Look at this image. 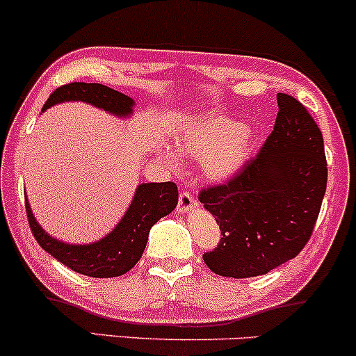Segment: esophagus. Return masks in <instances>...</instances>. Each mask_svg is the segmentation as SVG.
<instances>
[{"label":"esophagus","mask_w":356,"mask_h":356,"mask_svg":"<svg viewBox=\"0 0 356 356\" xmlns=\"http://www.w3.org/2000/svg\"><path fill=\"white\" fill-rule=\"evenodd\" d=\"M196 199L191 193H187V191H182L181 196H179V202H177V211L179 213H187V211L194 209L196 208Z\"/></svg>","instance_id":"1"}]
</instances>
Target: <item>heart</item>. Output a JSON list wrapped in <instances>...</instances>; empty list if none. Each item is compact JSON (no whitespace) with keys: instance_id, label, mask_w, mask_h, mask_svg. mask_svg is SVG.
Segmentation results:
<instances>
[{"instance_id":"1","label":"heart","mask_w":356,"mask_h":356,"mask_svg":"<svg viewBox=\"0 0 356 356\" xmlns=\"http://www.w3.org/2000/svg\"><path fill=\"white\" fill-rule=\"evenodd\" d=\"M252 140V131L238 121L208 116L186 124L175 136V147L184 157L201 160L202 172L211 181H225L245 165ZM162 157L175 165L169 150H162Z\"/></svg>"}]
</instances>
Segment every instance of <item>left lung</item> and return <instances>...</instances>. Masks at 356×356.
Wrapping results in <instances>:
<instances>
[{
    "label": "left lung",
    "instance_id": "obj_1",
    "mask_svg": "<svg viewBox=\"0 0 356 356\" xmlns=\"http://www.w3.org/2000/svg\"><path fill=\"white\" fill-rule=\"evenodd\" d=\"M275 124L259 154L228 182L199 193L221 229L202 260L233 279L264 275L306 247L326 193L323 134L296 97L277 95Z\"/></svg>",
    "mask_w": 356,
    "mask_h": 356
}]
</instances>
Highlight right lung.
Segmentation results:
<instances>
[{"label":"right lung","mask_w":356,"mask_h":356,"mask_svg":"<svg viewBox=\"0 0 356 356\" xmlns=\"http://www.w3.org/2000/svg\"><path fill=\"white\" fill-rule=\"evenodd\" d=\"M64 101H84L115 116H130L134 99L123 92L97 83H70L57 88L44 104V111ZM177 186L174 182H150L136 187L134 201L109 235L89 245H70L56 240L42 229L25 202L26 218L35 240L47 253L70 270L96 279H108L127 273L143 255L148 233L160 218L177 206Z\"/></svg>","instance_id":"1"}]
</instances>
